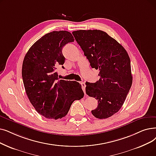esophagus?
<instances>
[{"mask_svg":"<svg viewBox=\"0 0 156 156\" xmlns=\"http://www.w3.org/2000/svg\"><path fill=\"white\" fill-rule=\"evenodd\" d=\"M81 85H82V88L84 92V94H85V87H86L85 83L84 82H81Z\"/></svg>","mask_w":156,"mask_h":156,"instance_id":"34e87169","label":"esophagus"}]
</instances>
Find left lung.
I'll list each match as a JSON object with an SVG mask.
<instances>
[{
	"mask_svg": "<svg viewBox=\"0 0 156 156\" xmlns=\"http://www.w3.org/2000/svg\"><path fill=\"white\" fill-rule=\"evenodd\" d=\"M73 34L90 66L99 70L98 81L86 82V94L98 101L92 114L97 119H107L122 106L132 85L129 57L124 47L104 31L79 30Z\"/></svg>",
	"mask_w": 156,
	"mask_h": 156,
	"instance_id": "left-lung-1",
	"label": "left lung"
}]
</instances>
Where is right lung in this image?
<instances>
[{"mask_svg":"<svg viewBox=\"0 0 156 156\" xmlns=\"http://www.w3.org/2000/svg\"><path fill=\"white\" fill-rule=\"evenodd\" d=\"M73 41L69 32L53 31L38 39L24 57L22 73L26 94L45 118L62 119L74 101L83 98L82 85L76 81L59 80L56 71L65 62L62 48Z\"/></svg>","mask_w":156,"mask_h":156,"instance_id":"right-lung-1","label":"right lung"}]
</instances>
